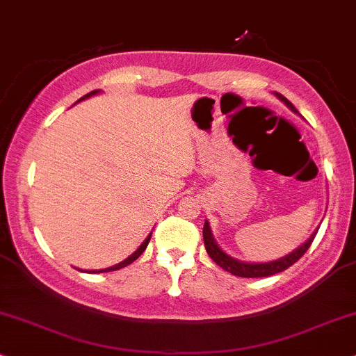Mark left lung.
<instances>
[{
  "instance_id": "obj_1",
  "label": "left lung",
  "mask_w": 356,
  "mask_h": 356,
  "mask_svg": "<svg viewBox=\"0 0 356 356\" xmlns=\"http://www.w3.org/2000/svg\"><path fill=\"white\" fill-rule=\"evenodd\" d=\"M274 94L275 97L282 100V102L287 105L292 112L299 113V111L293 107L292 102H289L282 94H279V92H274ZM317 231L318 229H315L312 232V236H310L304 244L299 245L296 251H292L291 254H287V256L280 259H275V261L262 262V264H257V262H244V261H239V259L227 256V254L216 244V241H214L211 227H209L208 221H204L203 239H204V248H206V252H208V256L211 257L219 267H222L225 270L231 272L232 275H238V277H269V275L277 274V272H282L285 269H289L292 264H296V262L307 252V249L310 248L314 238L317 236Z\"/></svg>"
}]
</instances>
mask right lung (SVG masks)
Segmentation results:
<instances>
[{
    "label": "right lung",
    "mask_w": 356,
    "mask_h": 356,
    "mask_svg": "<svg viewBox=\"0 0 356 356\" xmlns=\"http://www.w3.org/2000/svg\"><path fill=\"white\" fill-rule=\"evenodd\" d=\"M99 92H100V90H92V92H89V94H87V95H84V97H81V99H79L77 102H81V100H84V99H89V97H92V95H97ZM150 238H152V232H150V234L147 236V239L143 241L142 245H140V248L137 249V251H135L134 254H131V256L127 257L125 261L118 262V264L112 266V267H107V269H100V270H90V272H94V274H100V272H111V270H118V269H122V267H125V266L131 264V262H134V261H137V259H138L140 256H142V252L145 251V249H147L148 243H150Z\"/></svg>",
    "instance_id": "right-lung-1"
}]
</instances>
